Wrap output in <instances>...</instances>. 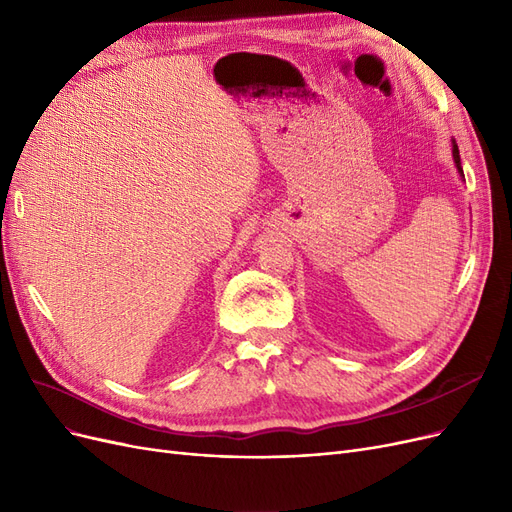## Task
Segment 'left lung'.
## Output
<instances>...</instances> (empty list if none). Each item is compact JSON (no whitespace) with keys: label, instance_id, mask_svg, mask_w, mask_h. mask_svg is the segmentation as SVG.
I'll use <instances>...</instances> for the list:
<instances>
[{"label":"left lung","instance_id":"1","mask_svg":"<svg viewBox=\"0 0 512 512\" xmlns=\"http://www.w3.org/2000/svg\"><path fill=\"white\" fill-rule=\"evenodd\" d=\"M453 161H455V167H457V171H460V175H464L462 161H460V150H457V144H455V142H453Z\"/></svg>","mask_w":512,"mask_h":512}]
</instances>
